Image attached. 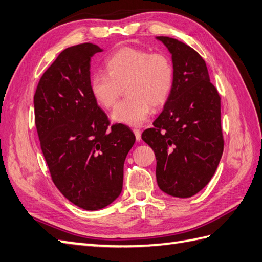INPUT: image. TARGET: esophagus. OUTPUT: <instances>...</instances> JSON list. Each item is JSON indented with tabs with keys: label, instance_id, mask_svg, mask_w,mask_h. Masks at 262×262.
Returning <instances> with one entry per match:
<instances>
[{
	"label": "esophagus",
	"instance_id": "34e87169",
	"mask_svg": "<svg viewBox=\"0 0 262 262\" xmlns=\"http://www.w3.org/2000/svg\"><path fill=\"white\" fill-rule=\"evenodd\" d=\"M133 133H135L137 141H140V140H141V131L139 129H133Z\"/></svg>",
	"mask_w": 262,
	"mask_h": 262
}]
</instances>
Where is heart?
<instances>
[{
    "instance_id": "obj_1",
    "label": "heart",
    "mask_w": 262,
    "mask_h": 262,
    "mask_svg": "<svg viewBox=\"0 0 262 262\" xmlns=\"http://www.w3.org/2000/svg\"><path fill=\"white\" fill-rule=\"evenodd\" d=\"M106 73L91 75L89 89L97 103L110 109L116 104L121 86L129 95L119 102L111 118L114 122L137 126L148 119L151 105L168 101L174 82V68L170 56L149 50L122 48L104 62Z\"/></svg>"
}]
</instances>
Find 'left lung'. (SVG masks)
I'll return each instance as SVG.
<instances>
[{
	"label": "left lung",
	"mask_w": 262,
	"mask_h": 262,
	"mask_svg": "<svg viewBox=\"0 0 262 262\" xmlns=\"http://www.w3.org/2000/svg\"><path fill=\"white\" fill-rule=\"evenodd\" d=\"M156 39L171 54L174 82L142 140L155 151L159 188L172 196L190 198L211 180L222 156L220 95L196 51L172 37Z\"/></svg>",
	"instance_id": "1"
}]
</instances>
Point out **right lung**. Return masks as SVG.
<instances>
[{"label": "right lung", "instance_id": "1", "mask_svg": "<svg viewBox=\"0 0 262 262\" xmlns=\"http://www.w3.org/2000/svg\"><path fill=\"white\" fill-rule=\"evenodd\" d=\"M92 43L70 47L43 73L34 94L41 150L56 188L84 210L105 208L120 195L123 165L136 142L124 124L109 127L89 89Z\"/></svg>", "mask_w": 262, "mask_h": 262}]
</instances>
